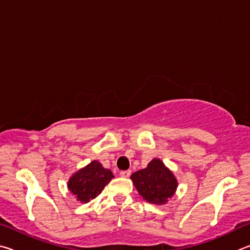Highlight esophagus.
Returning <instances> with one entry per match:
<instances>
[{
	"label": "esophagus",
	"mask_w": 250,
	"mask_h": 250,
	"mask_svg": "<svg viewBox=\"0 0 250 250\" xmlns=\"http://www.w3.org/2000/svg\"><path fill=\"white\" fill-rule=\"evenodd\" d=\"M130 173H132V171H130V170H125V171H121L120 172V176L123 177V178H128L130 176Z\"/></svg>",
	"instance_id": "1"
}]
</instances>
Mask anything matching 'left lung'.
Wrapping results in <instances>:
<instances>
[{"instance_id": "left-lung-1", "label": "left lung", "mask_w": 250, "mask_h": 250, "mask_svg": "<svg viewBox=\"0 0 250 250\" xmlns=\"http://www.w3.org/2000/svg\"><path fill=\"white\" fill-rule=\"evenodd\" d=\"M130 179L139 195L152 204H166L176 194L178 180L159 158L152 159L145 169L134 172Z\"/></svg>"}]
</instances>
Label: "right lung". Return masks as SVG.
<instances>
[{"label": "right lung", "mask_w": 250, "mask_h": 250, "mask_svg": "<svg viewBox=\"0 0 250 250\" xmlns=\"http://www.w3.org/2000/svg\"><path fill=\"white\" fill-rule=\"evenodd\" d=\"M113 178L111 170L105 169L98 160H93L74 172L69 178L67 187L77 196V201L87 203L96 198Z\"/></svg>", "instance_id": "obj_1"}]
</instances>
